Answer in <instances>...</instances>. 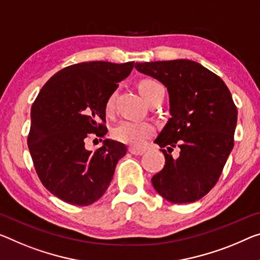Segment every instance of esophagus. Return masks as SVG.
<instances>
[{
  "label": "esophagus",
  "instance_id": "obj_1",
  "mask_svg": "<svg viewBox=\"0 0 260 260\" xmlns=\"http://www.w3.org/2000/svg\"><path fill=\"white\" fill-rule=\"evenodd\" d=\"M129 152L135 155H142L145 153V150L144 149H136V147H129Z\"/></svg>",
  "mask_w": 260,
  "mask_h": 260
}]
</instances>
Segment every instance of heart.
<instances>
[{"label":"heart","instance_id":"obj_1","mask_svg":"<svg viewBox=\"0 0 260 260\" xmlns=\"http://www.w3.org/2000/svg\"><path fill=\"white\" fill-rule=\"evenodd\" d=\"M158 90H164L162 86L153 80H145L139 83V91L143 98L149 100L151 95ZM116 94L111 93L106 102V111L110 113L114 109V102ZM113 137L116 141L127 145L141 147L151 136L154 134V126L147 121H135V119H123L113 129Z\"/></svg>","mask_w":260,"mask_h":260}]
</instances>
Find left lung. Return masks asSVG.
Instances as JSON below:
<instances>
[{
    "instance_id": "obj_1",
    "label": "left lung",
    "mask_w": 260,
    "mask_h": 260,
    "mask_svg": "<svg viewBox=\"0 0 260 260\" xmlns=\"http://www.w3.org/2000/svg\"><path fill=\"white\" fill-rule=\"evenodd\" d=\"M135 67L170 94L172 117L154 141L166 147L165 166L151 179L154 189L172 203L198 201L216 185L234 147L237 108L230 90L218 75L187 59ZM175 147L181 152L173 159Z\"/></svg>"
}]
</instances>
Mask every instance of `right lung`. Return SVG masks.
Instances as JSON below:
<instances>
[{
	"label": "right lung",
	"instance_id": "1",
	"mask_svg": "<svg viewBox=\"0 0 260 260\" xmlns=\"http://www.w3.org/2000/svg\"><path fill=\"white\" fill-rule=\"evenodd\" d=\"M134 66V61L71 65L55 73L35 100L27 136L31 158L44 187L70 205L98 201L126 153L124 144L110 139L94 152L85 143L89 134L106 136L107 99Z\"/></svg>",
	"mask_w": 260,
	"mask_h": 260
}]
</instances>
